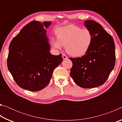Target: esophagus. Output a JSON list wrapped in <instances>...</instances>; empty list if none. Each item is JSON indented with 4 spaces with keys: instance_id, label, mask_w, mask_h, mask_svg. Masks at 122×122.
<instances>
[{
    "instance_id": "1",
    "label": "esophagus",
    "mask_w": 122,
    "mask_h": 122,
    "mask_svg": "<svg viewBox=\"0 0 122 122\" xmlns=\"http://www.w3.org/2000/svg\"><path fill=\"white\" fill-rule=\"evenodd\" d=\"M62 58L63 60H66V59H68V57L66 56V55L63 54L62 55Z\"/></svg>"
}]
</instances>
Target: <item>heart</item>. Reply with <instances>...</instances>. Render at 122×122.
I'll use <instances>...</instances> for the list:
<instances>
[{"label":"heart","mask_w":122,"mask_h":122,"mask_svg":"<svg viewBox=\"0 0 122 122\" xmlns=\"http://www.w3.org/2000/svg\"><path fill=\"white\" fill-rule=\"evenodd\" d=\"M57 38H51L55 48L61 49L66 46V51L71 56L81 57L86 54L92 44V35L87 28L82 29L74 24L60 27L55 30Z\"/></svg>","instance_id":"b5f03b06"}]
</instances>
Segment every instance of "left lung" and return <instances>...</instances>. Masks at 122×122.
I'll list each match as a JSON object with an SVG mask.
<instances>
[{
	"mask_svg": "<svg viewBox=\"0 0 122 122\" xmlns=\"http://www.w3.org/2000/svg\"><path fill=\"white\" fill-rule=\"evenodd\" d=\"M84 26L92 32V44L81 57H70L73 63L70 74L78 86L92 88L102 85L114 68L115 46L112 37L98 22L86 20Z\"/></svg>",
	"mask_w": 122,
	"mask_h": 122,
	"instance_id": "1",
	"label": "left lung"
}]
</instances>
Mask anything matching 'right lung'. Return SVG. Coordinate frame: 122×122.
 I'll return each instance as SVG.
<instances>
[{"label":"right lung","mask_w":122,"mask_h":122,"mask_svg":"<svg viewBox=\"0 0 122 122\" xmlns=\"http://www.w3.org/2000/svg\"><path fill=\"white\" fill-rule=\"evenodd\" d=\"M51 21H32L12 39L9 46L7 67L20 87L32 92L48 85L54 70L62 61V54L53 55L46 28Z\"/></svg>","instance_id":"1"}]
</instances>
